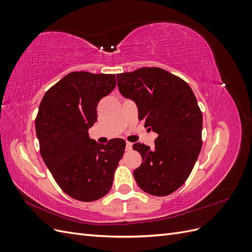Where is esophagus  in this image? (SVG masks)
<instances>
[{"instance_id":"esophagus-1","label":"esophagus","mask_w":252,"mask_h":252,"mask_svg":"<svg viewBox=\"0 0 252 252\" xmlns=\"http://www.w3.org/2000/svg\"><path fill=\"white\" fill-rule=\"evenodd\" d=\"M132 148V143L126 142V150H130Z\"/></svg>"}]
</instances>
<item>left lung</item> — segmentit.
<instances>
[{"label":"left lung","instance_id":"obj_1","mask_svg":"<svg viewBox=\"0 0 252 252\" xmlns=\"http://www.w3.org/2000/svg\"><path fill=\"white\" fill-rule=\"evenodd\" d=\"M117 79L121 94L135 103L139 119L158 133L154 148L133 144L142 156L134 180L145 192L168 195L188 179L202 148L203 117L195 95L185 81L158 67Z\"/></svg>","mask_w":252,"mask_h":252}]
</instances>
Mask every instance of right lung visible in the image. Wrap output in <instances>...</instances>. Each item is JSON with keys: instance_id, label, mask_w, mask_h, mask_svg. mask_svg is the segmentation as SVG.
Segmentation results:
<instances>
[{"instance_id": "right-lung-1", "label": "right lung", "mask_w": 252, "mask_h": 252, "mask_svg": "<svg viewBox=\"0 0 252 252\" xmlns=\"http://www.w3.org/2000/svg\"><path fill=\"white\" fill-rule=\"evenodd\" d=\"M116 74L70 72L42 98L35 131L44 163L63 191L82 202L101 199L111 189L126 143L98 144L89 136L102 97L116 87Z\"/></svg>"}]
</instances>
